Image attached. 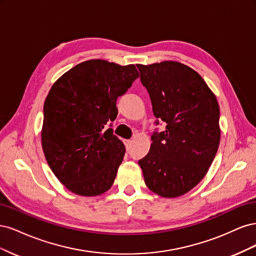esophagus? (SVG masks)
Listing matches in <instances>:
<instances>
[{
	"label": "esophagus",
	"mask_w": 256,
	"mask_h": 256,
	"mask_svg": "<svg viewBox=\"0 0 256 256\" xmlns=\"http://www.w3.org/2000/svg\"><path fill=\"white\" fill-rule=\"evenodd\" d=\"M124 143H125V145H126V148L128 150L129 147H130V145H131V140H124Z\"/></svg>",
	"instance_id": "esophagus-1"
}]
</instances>
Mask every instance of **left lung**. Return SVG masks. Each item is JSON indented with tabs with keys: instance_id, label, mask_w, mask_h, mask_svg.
I'll return each instance as SVG.
<instances>
[{
	"instance_id": "obj_1",
	"label": "left lung",
	"mask_w": 256,
	"mask_h": 256,
	"mask_svg": "<svg viewBox=\"0 0 256 256\" xmlns=\"http://www.w3.org/2000/svg\"><path fill=\"white\" fill-rule=\"evenodd\" d=\"M136 67L154 116L166 125L138 161L145 184L162 198L182 196L203 180L218 150V100L202 76L180 62Z\"/></svg>"
}]
</instances>
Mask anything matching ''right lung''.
<instances>
[{
  "mask_svg": "<svg viewBox=\"0 0 256 256\" xmlns=\"http://www.w3.org/2000/svg\"><path fill=\"white\" fill-rule=\"evenodd\" d=\"M134 65L104 60L82 62L54 82L44 104L42 146L50 168L74 194L109 190L125 145L104 130L118 116L116 100L138 78Z\"/></svg>",
  "mask_w": 256,
  "mask_h": 256,
  "instance_id": "right-lung-1",
  "label": "right lung"
}]
</instances>
